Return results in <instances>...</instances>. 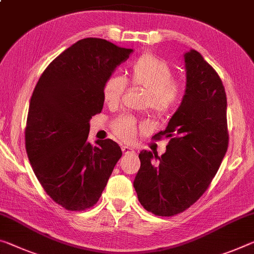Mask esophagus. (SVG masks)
Masks as SVG:
<instances>
[{
    "instance_id": "1",
    "label": "esophagus",
    "mask_w": 254,
    "mask_h": 254,
    "mask_svg": "<svg viewBox=\"0 0 254 254\" xmlns=\"http://www.w3.org/2000/svg\"><path fill=\"white\" fill-rule=\"evenodd\" d=\"M122 151L123 154H132V152H134V149L130 147V146H122Z\"/></svg>"
}]
</instances>
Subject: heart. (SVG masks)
<instances>
[{
	"label": "heart",
	"instance_id": "b5f03b06",
	"mask_svg": "<svg viewBox=\"0 0 254 254\" xmlns=\"http://www.w3.org/2000/svg\"><path fill=\"white\" fill-rule=\"evenodd\" d=\"M128 80L133 86L147 91L142 106L147 107L154 115H164L179 98L180 88L174 83V73L170 65L151 54L142 55L132 64ZM126 87L124 79L118 75L110 76L103 87L104 102L110 107L118 105ZM113 131L120 139L131 141L138 131L136 121L130 116L121 118L113 124Z\"/></svg>",
	"mask_w": 254,
	"mask_h": 254
}]
</instances>
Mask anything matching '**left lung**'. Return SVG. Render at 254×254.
I'll use <instances>...</instances> for the list:
<instances>
[{"label":"left lung","mask_w":254,"mask_h":254,"mask_svg":"<svg viewBox=\"0 0 254 254\" xmlns=\"http://www.w3.org/2000/svg\"><path fill=\"white\" fill-rule=\"evenodd\" d=\"M187 87L166 128L162 156L142 150L133 187L147 211L170 217L198 200L216 175L228 147L227 99L223 82L199 52L184 54Z\"/></svg>","instance_id":"1"}]
</instances>
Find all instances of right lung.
<instances>
[{"label":"right lung","instance_id":"add662e5","mask_svg":"<svg viewBox=\"0 0 254 254\" xmlns=\"http://www.w3.org/2000/svg\"><path fill=\"white\" fill-rule=\"evenodd\" d=\"M133 52L100 38L66 48L40 75L31 96L26 150L36 178L56 203L94 206L122 156L111 139L88 142L89 121L103 110V87Z\"/></svg>","mask_w":254,"mask_h":254}]
</instances>
